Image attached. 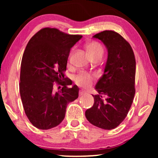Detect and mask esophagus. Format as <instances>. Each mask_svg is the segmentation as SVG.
I'll list each match as a JSON object with an SVG mask.
<instances>
[{"instance_id": "1", "label": "esophagus", "mask_w": 158, "mask_h": 158, "mask_svg": "<svg viewBox=\"0 0 158 158\" xmlns=\"http://www.w3.org/2000/svg\"><path fill=\"white\" fill-rule=\"evenodd\" d=\"M86 94V92L85 90H81L79 92V95L80 96H83V95H85Z\"/></svg>"}]
</instances>
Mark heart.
Wrapping results in <instances>:
<instances>
[{"mask_svg":"<svg viewBox=\"0 0 158 158\" xmlns=\"http://www.w3.org/2000/svg\"><path fill=\"white\" fill-rule=\"evenodd\" d=\"M86 49H87V52L90 57L98 55H102L103 52V47H101V44L96 42L89 43L86 46ZM93 79H94V77L91 75L88 74L87 73H81L75 77V81L77 85L86 87V86L90 85Z\"/></svg>","mask_w":158,"mask_h":158,"instance_id":"heart-1","label":"heart"}]
</instances>
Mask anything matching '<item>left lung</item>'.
<instances>
[{
	"label": "left lung",
	"instance_id": "8db88e82",
	"mask_svg": "<svg viewBox=\"0 0 158 158\" xmlns=\"http://www.w3.org/2000/svg\"><path fill=\"white\" fill-rule=\"evenodd\" d=\"M93 38L103 43L108 56L103 74L95 86L98 94L92 95L94 106L86 110L85 117L94 126L112 129L126 118L133 102L135 57L130 44L115 31H101Z\"/></svg>",
	"mask_w": 158,
	"mask_h": 158
}]
</instances>
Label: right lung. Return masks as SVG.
<instances>
[{"label":"right lung","instance_id":"add662e5","mask_svg":"<svg viewBox=\"0 0 158 158\" xmlns=\"http://www.w3.org/2000/svg\"><path fill=\"white\" fill-rule=\"evenodd\" d=\"M81 35H70L54 28H44L32 36L26 47L21 64L20 90L25 114L40 129L57 127L64 119L66 108L78 97L79 88L66 81L70 51ZM63 88L55 92L53 82Z\"/></svg>","mask_w":158,"mask_h":158}]
</instances>
